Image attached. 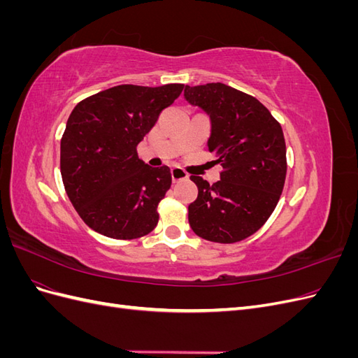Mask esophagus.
<instances>
[{
	"label": "esophagus",
	"instance_id": "34e87169",
	"mask_svg": "<svg viewBox=\"0 0 358 358\" xmlns=\"http://www.w3.org/2000/svg\"><path fill=\"white\" fill-rule=\"evenodd\" d=\"M171 179H173V182L188 179V173L185 170H182L180 167H173L171 169Z\"/></svg>",
	"mask_w": 358,
	"mask_h": 358
}]
</instances>
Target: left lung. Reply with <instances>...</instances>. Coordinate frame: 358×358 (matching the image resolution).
Listing matches in <instances>:
<instances>
[{
  "label": "left lung",
  "instance_id": "obj_1",
  "mask_svg": "<svg viewBox=\"0 0 358 358\" xmlns=\"http://www.w3.org/2000/svg\"><path fill=\"white\" fill-rule=\"evenodd\" d=\"M183 96L209 116L208 148L224 169L213 185L191 176L199 196L188 206L189 225L206 241L241 242L262 229L282 194V128L257 99L229 85H187Z\"/></svg>",
  "mask_w": 358,
  "mask_h": 358
}]
</instances>
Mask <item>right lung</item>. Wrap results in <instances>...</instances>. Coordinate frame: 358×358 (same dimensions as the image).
I'll return each mask as SVG.
<instances>
[{"mask_svg": "<svg viewBox=\"0 0 358 358\" xmlns=\"http://www.w3.org/2000/svg\"><path fill=\"white\" fill-rule=\"evenodd\" d=\"M183 85H119L74 107L61 138V176L85 224L112 239L146 236L171 185L167 166L150 167L137 145Z\"/></svg>", "mask_w": 358, "mask_h": 358, "instance_id": "right-lung-1", "label": "right lung"}]
</instances>
